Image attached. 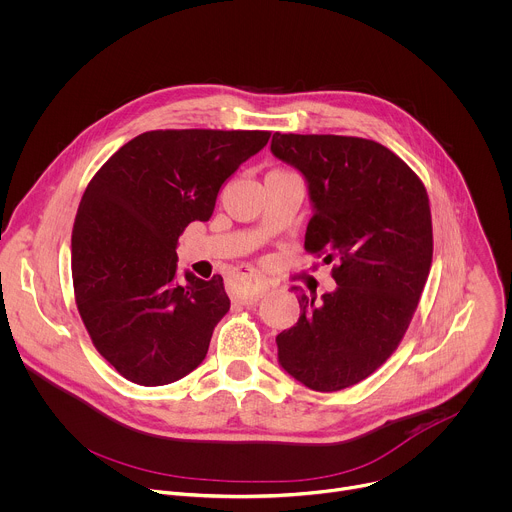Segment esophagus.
I'll list each match as a JSON object with an SVG mask.
<instances>
[{"mask_svg":"<svg viewBox=\"0 0 512 512\" xmlns=\"http://www.w3.org/2000/svg\"><path fill=\"white\" fill-rule=\"evenodd\" d=\"M239 279L245 285V293L241 297L243 301H257L269 289V283L255 271H243V273H239Z\"/></svg>","mask_w":512,"mask_h":512,"instance_id":"1","label":"esophagus"}]
</instances>
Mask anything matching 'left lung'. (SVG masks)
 <instances>
[{"instance_id":"1","label":"left lung","mask_w":512,"mask_h":512,"mask_svg":"<svg viewBox=\"0 0 512 512\" xmlns=\"http://www.w3.org/2000/svg\"><path fill=\"white\" fill-rule=\"evenodd\" d=\"M271 153L305 177V249L339 257L335 291L293 287L301 315L277 335L279 365L313 391H341L393 355L417 311L433 261L427 189L371 139L275 133Z\"/></svg>"}]
</instances>
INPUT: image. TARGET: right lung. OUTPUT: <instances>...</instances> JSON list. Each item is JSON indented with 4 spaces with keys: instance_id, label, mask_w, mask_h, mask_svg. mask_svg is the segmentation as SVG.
<instances>
[{
    "instance_id": "obj_1",
    "label": "right lung",
    "mask_w": 512,
    "mask_h": 512,
    "mask_svg": "<svg viewBox=\"0 0 512 512\" xmlns=\"http://www.w3.org/2000/svg\"><path fill=\"white\" fill-rule=\"evenodd\" d=\"M269 131L165 129L127 141L89 181L71 231L75 303L101 353L127 381L175 383L197 369L229 311L223 277L185 271L177 239L209 221L221 185Z\"/></svg>"
}]
</instances>
